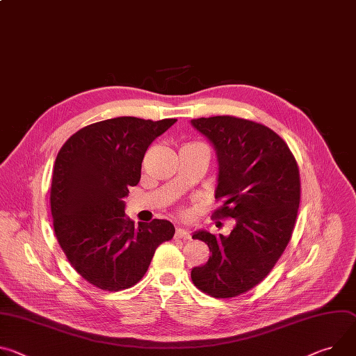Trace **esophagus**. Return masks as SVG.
I'll return each instance as SVG.
<instances>
[{"label": "esophagus", "instance_id": "1", "mask_svg": "<svg viewBox=\"0 0 356 356\" xmlns=\"http://www.w3.org/2000/svg\"><path fill=\"white\" fill-rule=\"evenodd\" d=\"M175 238H177V240H183V241L190 240V233H188L187 230H184V229H177V230H176V233H175Z\"/></svg>", "mask_w": 356, "mask_h": 356}]
</instances>
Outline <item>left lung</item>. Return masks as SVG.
I'll list each match as a JSON object with an SVG mask.
<instances>
[{
  "mask_svg": "<svg viewBox=\"0 0 356 356\" xmlns=\"http://www.w3.org/2000/svg\"><path fill=\"white\" fill-rule=\"evenodd\" d=\"M218 160L214 218H234L230 236L197 232L209 261L191 281L214 298L238 297L260 284L288 245L297 220L301 181L297 160L270 127L236 116L193 119Z\"/></svg>",
  "mask_w": 356,
  "mask_h": 356,
  "instance_id": "left-lung-1",
  "label": "left lung"
}]
</instances>
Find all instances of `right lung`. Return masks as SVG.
I'll return each mask as SVG.
<instances>
[{
  "label": "right lung",
  "instance_id": "add662e5",
  "mask_svg": "<svg viewBox=\"0 0 356 356\" xmlns=\"http://www.w3.org/2000/svg\"><path fill=\"white\" fill-rule=\"evenodd\" d=\"M177 119L120 116L88 124L58 152L51 183L56 240L75 271L105 291L138 284L156 248L175 236L168 220L135 222L124 214L129 186L140 180L150 143Z\"/></svg>",
  "mask_w": 356,
  "mask_h": 356
}]
</instances>
